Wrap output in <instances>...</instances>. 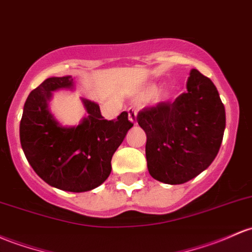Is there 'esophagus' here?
Segmentation results:
<instances>
[{
    "label": "esophagus",
    "instance_id": "34e87169",
    "mask_svg": "<svg viewBox=\"0 0 252 252\" xmlns=\"http://www.w3.org/2000/svg\"><path fill=\"white\" fill-rule=\"evenodd\" d=\"M128 113H129V120H130V122H132V123H134V124H136L137 110L135 109V107H129Z\"/></svg>",
    "mask_w": 252,
    "mask_h": 252
}]
</instances>
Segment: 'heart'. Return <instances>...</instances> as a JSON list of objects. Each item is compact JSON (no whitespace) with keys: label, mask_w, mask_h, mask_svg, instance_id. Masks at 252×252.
Masks as SVG:
<instances>
[{"label":"heart","mask_w":252,"mask_h":252,"mask_svg":"<svg viewBox=\"0 0 252 252\" xmlns=\"http://www.w3.org/2000/svg\"><path fill=\"white\" fill-rule=\"evenodd\" d=\"M156 92H157V87H156V86H152V87L147 88V91H146V94L153 95ZM168 96H170V93H165L164 98H168Z\"/></svg>","instance_id":"heart-1"}]
</instances>
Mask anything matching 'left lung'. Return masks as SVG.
I'll use <instances>...</instances> for the list:
<instances>
[{
	"instance_id": "1",
	"label": "left lung",
	"mask_w": 252,
	"mask_h": 252,
	"mask_svg": "<svg viewBox=\"0 0 252 252\" xmlns=\"http://www.w3.org/2000/svg\"><path fill=\"white\" fill-rule=\"evenodd\" d=\"M187 92L173 103L146 106L136 116L147 135L149 175L166 184H183L212 164L226 126L225 107L209 77L191 69Z\"/></svg>"
}]
</instances>
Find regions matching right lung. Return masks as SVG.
Instances as JSON below:
<instances>
[{
  "mask_svg": "<svg viewBox=\"0 0 252 252\" xmlns=\"http://www.w3.org/2000/svg\"><path fill=\"white\" fill-rule=\"evenodd\" d=\"M73 86L71 76L49 77L30 93L20 121V142L34 172L51 187L71 192L92 190L111 173V159L134 124L124 111L107 121L95 103L73 128L59 126L48 111L51 92Z\"/></svg>",
  "mask_w": 252,
  "mask_h": 252,
  "instance_id": "obj_1",
  "label": "right lung"
}]
</instances>
